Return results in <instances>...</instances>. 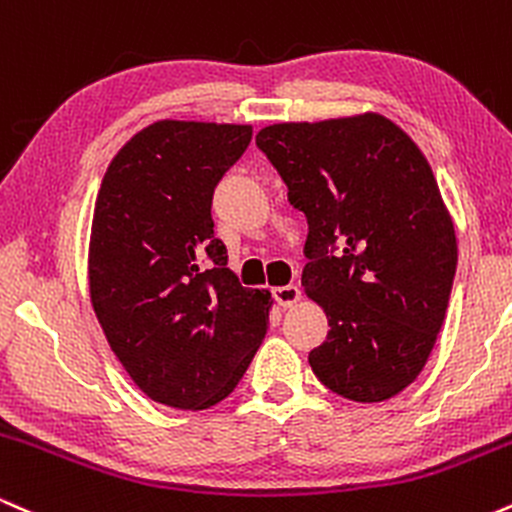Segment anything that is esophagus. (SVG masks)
Masks as SVG:
<instances>
[{"label": "esophagus", "instance_id": "1", "mask_svg": "<svg viewBox=\"0 0 512 512\" xmlns=\"http://www.w3.org/2000/svg\"><path fill=\"white\" fill-rule=\"evenodd\" d=\"M274 298H276V303L284 305V308H291V305H296L298 301H301V289H298L296 284L276 286Z\"/></svg>", "mask_w": 512, "mask_h": 512}]
</instances>
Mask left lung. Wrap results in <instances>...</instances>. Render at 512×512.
<instances>
[{
  "mask_svg": "<svg viewBox=\"0 0 512 512\" xmlns=\"http://www.w3.org/2000/svg\"><path fill=\"white\" fill-rule=\"evenodd\" d=\"M255 142L308 216L303 289L330 320L310 368L351 402L399 395L431 356L457 267L426 156L378 113L279 122Z\"/></svg>",
  "mask_w": 512,
  "mask_h": 512,
  "instance_id": "left-lung-1",
  "label": "left lung"
}]
</instances>
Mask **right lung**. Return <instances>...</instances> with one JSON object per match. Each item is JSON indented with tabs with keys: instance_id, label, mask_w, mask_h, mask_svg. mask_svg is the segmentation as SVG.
I'll use <instances>...</instances> for the list:
<instances>
[{
	"instance_id": "1",
	"label": "right lung",
	"mask_w": 512,
	"mask_h": 512,
	"mask_svg": "<svg viewBox=\"0 0 512 512\" xmlns=\"http://www.w3.org/2000/svg\"><path fill=\"white\" fill-rule=\"evenodd\" d=\"M250 125L158 120L117 151L96 197L88 293L134 385L173 409L236 390L269 327L272 293L245 289L214 238L211 197Z\"/></svg>"
}]
</instances>
